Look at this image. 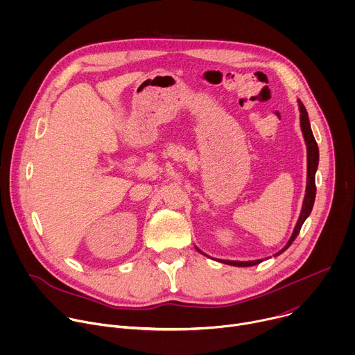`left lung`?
I'll return each instance as SVG.
<instances>
[{
    "instance_id": "1",
    "label": "left lung",
    "mask_w": 355,
    "mask_h": 355,
    "mask_svg": "<svg viewBox=\"0 0 355 355\" xmlns=\"http://www.w3.org/2000/svg\"><path fill=\"white\" fill-rule=\"evenodd\" d=\"M297 105H299V111H300V129H302V135L303 139H305L306 143V151H308V178H306V193L305 198H303V205H302V211L299 215V219L296 222V226L292 232L291 239L288 240V243L285 244V247L277 252V256H279L281 252H284L292 243L293 240L297 237L300 227L308 219V216L311 215L312 209H313V204H315V198H316V184H315V175H316V170L319 166V147L318 143L315 140L312 128H311V122H309V116L306 112L305 105L302 104V101L297 99ZM198 251H200L198 247H195ZM202 252V251H200ZM261 260H256V261H225V264L233 266V267H251V266H256L260 264Z\"/></svg>"
}]
</instances>
